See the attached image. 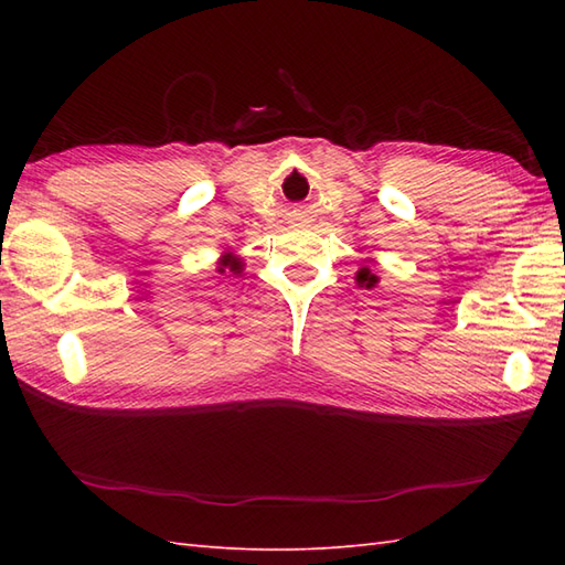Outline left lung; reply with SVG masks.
<instances>
[{
  "label": "left lung",
  "mask_w": 565,
  "mask_h": 565,
  "mask_svg": "<svg viewBox=\"0 0 565 565\" xmlns=\"http://www.w3.org/2000/svg\"><path fill=\"white\" fill-rule=\"evenodd\" d=\"M356 281L359 284H362V286H366V289H371V286H374L379 279H376V276L374 274H371L369 269H362V271H359L356 274Z\"/></svg>",
  "instance_id": "8db88e82"
}]
</instances>
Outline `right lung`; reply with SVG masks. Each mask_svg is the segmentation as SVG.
I'll use <instances>...</instances> for the list:
<instances>
[{
  "label": "right lung",
  "instance_id": "obj_1",
  "mask_svg": "<svg viewBox=\"0 0 565 565\" xmlns=\"http://www.w3.org/2000/svg\"><path fill=\"white\" fill-rule=\"evenodd\" d=\"M225 269H231V271H239V269H243V264H239L235 257H225V259L221 262V271H225Z\"/></svg>",
  "mask_w": 565,
  "mask_h": 565
}]
</instances>
